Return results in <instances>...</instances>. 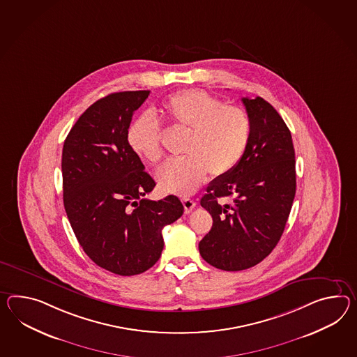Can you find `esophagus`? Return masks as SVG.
I'll use <instances>...</instances> for the list:
<instances>
[{
    "label": "esophagus",
    "mask_w": 357,
    "mask_h": 357,
    "mask_svg": "<svg viewBox=\"0 0 357 357\" xmlns=\"http://www.w3.org/2000/svg\"><path fill=\"white\" fill-rule=\"evenodd\" d=\"M182 202L185 214H190L192 210L195 209V206H196V202L192 200V199H188V197H183Z\"/></svg>",
    "instance_id": "1"
}]
</instances>
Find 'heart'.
Listing matches in <instances>:
<instances>
[{
    "mask_svg": "<svg viewBox=\"0 0 357 357\" xmlns=\"http://www.w3.org/2000/svg\"><path fill=\"white\" fill-rule=\"evenodd\" d=\"M160 112L174 128L188 132L183 146L185 157L167 162L157 174L158 185L166 193L191 195L208 173L225 176L241 161L252 135L250 117L241 107L225 105L217 96L191 89L169 96ZM126 142L149 164L156 165L164 156L160 125L149 112L130 122Z\"/></svg>",
    "mask_w": 357,
    "mask_h": 357,
    "instance_id": "heart-1",
    "label": "heart"
}]
</instances>
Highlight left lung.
Returning <instances> with one entry per match:
<instances>
[{
	"label": "left lung",
	"mask_w": 357,
	"mask_h": 357,
	"mask_svg": "<svg viewBox=\"0 0 357 357\" xmlns=\"http://www.w3.org/2000/svg\"><path fill=\"white\" fill-rule=\"evenodd\" d=\"M252 135L238 165L215 178L201 199L213 217L201 257L223 271L258 264L278 245L296 196V152L278 111L261 96L243 98ZM229 198L226 203L222 198Z\"/></svg>",
	"instance_id": "1"
}]
</instances>
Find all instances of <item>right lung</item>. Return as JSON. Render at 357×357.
<instances>
[{"mask_svg": "<svg viewBox=\"0 0 357 357\" xmlns=\"http://www.w3.org/2000/svg\"><path fill=\"white\" fill-rule=\"evenodd\" d=\"M148 96L121 91L96 100L70 129L61 153L70 227L87 257L120 276L139 275L160 259L162 228L184 211L173 195L146 199L156 183L126 142L131 117Z\"/></svg>", "mask_w": 357, "mask_h": 357, "instance_id": "1", "label": "right lung"}]
</instances>
